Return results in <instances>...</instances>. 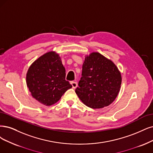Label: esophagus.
I'll list each match as a JSON object with an SVG mask.
<instances>
[{
  "label": "esophagus",
  "mask_w": 153,
  "mask_h": 153,
  "mask_svg": "<svg viewBox=\"0 0 153 153\" xmlns=\"http://www.w3.org/2000/svg\"><path fill=\"white\" fill-rule=\"evenodd\" d=\"M71 85H72V88L75 89V88H77V82L72 81V82H71Z\"/></svg>",
  "instance_id": "obj_1"
}]
</instances>
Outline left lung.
Wrapping results in <instances>:
<instances>
[{"label": "left lung", "instance_id": "left-lung-1", "mask_svg": "<svg viewBox=\"0 0 153 153\" xmlns=\"http://www.w3.org/2000/svg\"><path fill=\"white\" fill-rule=\"evenodd\" d=\"M75 92L86 106L101 108L108 106L119 93L121 75L116 65L101 54L94 52L85 58Z\"/></svg>", "mask_w": 153, "mask_h": 153}]
</instances>
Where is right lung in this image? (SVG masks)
<instances>
[{
  "mask_svg": "<svg viewBox=\"0 0 153 153\" xmlns=\"http://www.w3.org/2000/svg\"><path fill=\"white\" fill-rule=\"evenodd\" d=\"M26 83L34 98L50 106L72 88L65 80V69L58 54L50 52L35 61L28 69Z\"/></svg>",
  "mask_w": 153,
  "mask_h": 153,
  "instance_id": "1",
  "label": "right lung"
}]
</instances>
